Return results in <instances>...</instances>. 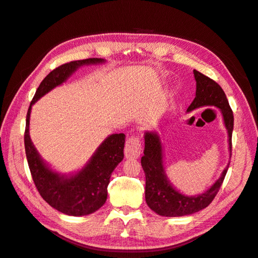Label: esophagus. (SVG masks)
<instances>
[{"instance_id": "1", "label": "esophagus", "mask_w": 258, "mask_h": 258, "mask_svg": "<svg viewBox=\"0 0 258 258\" xmlns=\"http://www.w3.org/2000/svg\"><path fill=\"white\" fill-rule=\"evenodd\" d=\"M142 153V143L138 136H131L124 144V156L127 158H139Z\"/></svg>"}]
</instances>
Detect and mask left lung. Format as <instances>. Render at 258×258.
Returning a JSON list of instances; mask_svg holds the SVG:
<instances>
[{"label": "left lung", "mask_w": 258, "mask_h": 258, "mask_svg": "<svg viewBox=\"0 0 258 258\" xmlns=\"http://www.w3.org/2000/svg\"><path fill=\"white\" fill-rule=\"evenodd\" d=\"M194 75L196 80V97L187 108V112L205 105H212L220 108L223 113L225 126L228 130V142L231 155L233 114L225 92L215 81L196 70H194ZM141 165L146 178L145 200L147 206L157 214L169 217L192 214L207 208L220 190L229 167L228 163L221 177L205 194L195 197H186L176 191L168 182L162 166L161 144L158 136L153 132L145 134V150L144 156L141 158Z\"/></svg>", "instance_id": "1"}]
</instances>
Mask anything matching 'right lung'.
Here are the masks:
<instances>
[{"label": "right lung", "instance_id": "add662e5", "mask_svg": "<svg viewBox=\"0 0 258 258\" xmlns=\"http://www.w3.org/2000/svg\"><path fill=\"white\" fill-rule=\"evenodd\" d=\"M103 61L99 58L76 60L52 70L38 86L27 113L25 148L32 179L42 198L49 206L67 215H87L96 212L105 204L111 174L123 158L124 135L108 137L80 173L71 177L60 176L46 167L31 142L29 136L31 107L45 93L63 83L79 67Z\"/></svg>", "mask_w": 258, "mask_h": 258}]
</instances>
